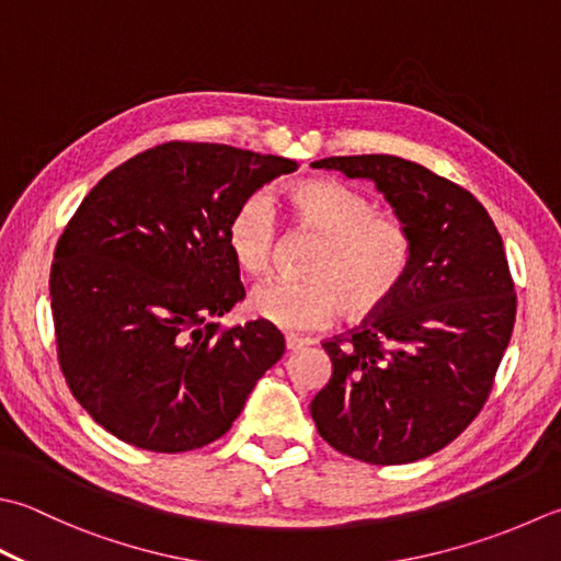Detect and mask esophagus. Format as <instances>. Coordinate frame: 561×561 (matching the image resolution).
Listing matches in <instances>:
<instances>
[{"label": "esophagus", "instance_id": "1", "mask_svg": "<svg viewBox=\"0 0 561 561\" xmlns=\"http://www.w3.org/2000/svg\"><path fill=\"white\" fill-rule=\"evenodd\" d=\"M284 345H287L289 353H294V350L313 345V340L311 337H299V335H284Z\"/></svg>", "mask_w": 561, "mask_h": 561}]
</instances>
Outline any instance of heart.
Here are the masks:
<instances>
[{"label":"heart","instance_id":"1","mask_svg":"<svg viewBox=\"0 0 561 561\" xmlns=\"http://www.w3.org/2000/svg\"><path fill=\"white\" fill-rule=\"evenodd\" d=\"M301 228L321 238L306 279H272L250 294V311L284 331H316L343 311L367 321L397 299L413 270L415 238L403 216L381 211L369 194L333 180H309L287 190ZM279 226L265 194H250L226 226V248L248 277L274 265Z\"/></svg>","mask_w":561,"mask_h":561}]
</instances>
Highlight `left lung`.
Returning <instances> with one entry per match:
<instances>
[{
  "label": "left lung",
  "instance_id": "8db88e82",
  "mask_svg": "<svg viewBox=\"0 0 561 561\" xmlns=\"http://www.w3.org/2000/svg\"><path fill=\"white\" fill-rule=\"evenodd\" d=\"M377 182L415 238L413 270L387 309L323 340L331 381L311 415L337 453L405 465L437 453L477 419L515 323L506 250L465 186L397 156L313 162Z\"/></svg>",
  "mask_w": 561,
  "mask_h": 561
}]
</instances>
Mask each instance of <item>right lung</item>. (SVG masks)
I'll return each mask as SVG.
<instances>
[{
	"label": "right lung",
	"mask_w": 561,
	"mask_h": 561,
	"mask_svg": "<svg viewBox=\"0 0 561 561\" xmlns=\"http://www.w3.org/2000/svg\"><path fill=\"white\" fill-rule=\"evenodd\" d=\"M296 162L170 140L99 180L55 245L50 309L60 371L92 419L150 453L230 431L284 355L265 321L214 318L245 299L226 248L236 206Z\"/></svg>",
	"instance_id": "right-lung-1"
}]
</instances>
